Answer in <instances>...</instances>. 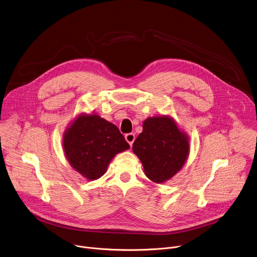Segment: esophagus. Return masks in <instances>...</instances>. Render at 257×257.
Returning a JSON list of instances; mask_svg holds the SVG:
<instances>
[{
    "instance_id": "obj_1",
    "label": "esophagus",
    "mask_w": 257,
    "mask_h": 257,
    "mask_svg": "<svg viewBox=\"0 0 257 257\" xmlns=\"http://www.w3.org/2000/svg\"><path fill=\"white\" fill-rule=\"evenodd\" d=\"M125 139H126V141H127L130 145H132L133 142H134V140H135V134H134V133H128V134L125 135Z\"/></svg>"
}]
</instances>
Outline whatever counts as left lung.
<instances>
[{
  "label": "left lung",
  "instance_id": "1",
  "mask_svg": "<svg viewBox=\"0 0 257 257\" xmlns=\"http://www.w3.org/2000/svg\"><path fill=\"white\" fill-rule=\"evenodd\" d=\"M133 143V153L141 161L144 174L156 183L173 178L189 155V138L169 116L148 118Z\"/></svg>",
  "mask_w": 257,
  "mask_h": 257
}]
</instances>
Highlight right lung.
<instances>
[{"mask_svg":"<svg viewBox=\"0 0 257 257\" xmlns=\"http://www.w3.org/2000/svg\"><path fill=\"white\" fill-rule=\"evenodd\" d=\"M71 167L88 180L100 178L114 157L130 148L118 127L96 114L79 115L63 137Z\"/></svg>","mask_w":257,"mask_h":257,"instance_id":"right-lung-1","label":"right lung"}]
</instances>
